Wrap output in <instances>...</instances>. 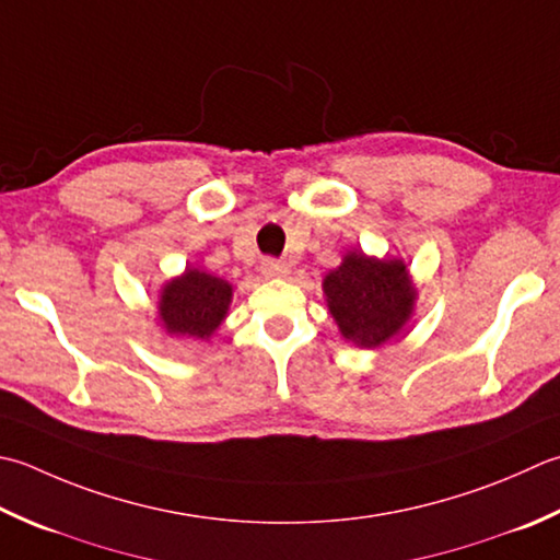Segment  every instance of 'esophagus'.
<instances>
[{
  "instance_id": "1",
  "label": "esophagus",
  "mask_w": 560,
  "mask_h": 560,
  "mask_svg": "<svg viewBox=\"0 0 560 560\" xmlns=\"http://www.w3.org/2000/svg\"><path fill=\"white\" fill-rule=\"evenodd\" d=\"M259 271H261V277H267V279H283L289 273V265H283V261H279V259H265L261 261Z\"/></svg>"
}]
</instances>
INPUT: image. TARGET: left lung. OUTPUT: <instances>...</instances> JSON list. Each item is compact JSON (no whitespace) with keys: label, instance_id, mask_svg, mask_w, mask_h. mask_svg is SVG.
Wrapping results in <instances>:
<instances>
[{"label":"left lung","instance_id":"left-lung-1","mask_svg":"<svg viewBox=\"0 0 560 560\" xmlns=\"http://www.w3.org/2000/svg\"><path fill=\"white\" fill-rule=\"evenodd\" d=\"M323 291L339 332L364 349H378L400 335L418 299L402 259L366 257L361 249L327 273Z\"/></svg>","mask_w":560,"mask_h":560}]
</instances>
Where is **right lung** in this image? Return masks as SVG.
Masks as SVG:
<instances>
[{
	"instance_id": "obj_1",
	"label": "right lung",
	"mask_w": 560,
	"mask_h": 560,
	"mask_svg": "<svg viewBox=\"0 0 560 560\" xmlns=\"http://www.w3.org/2000/svg\"><path fill=\"white\" fill-rule=\"evenodd\" d=\"M233 287L213 273L186 267L182 277L164 283L158 311L167 335L208 339L228 315Z\"/></svg>"
}]
</instances>
